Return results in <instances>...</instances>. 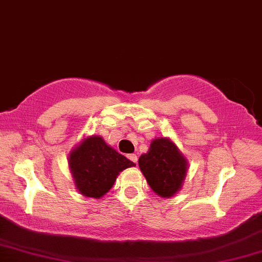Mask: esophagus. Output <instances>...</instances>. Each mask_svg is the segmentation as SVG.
<instances>
[{"instance_id": "1", "label": "esophagus", "mask_w": 262, "mask_h": 262, "mask_svg": "<svg viewBox=\"0 0 262 262\" xmlns=\"http://www.w3.org/2000/svg\"><path fill=\"white\" fill-rule=\"evenodd\" d=\"M127 158H128V159H130V160L132 161V163H135V164H136V165H137V161H138V158H137V156H136V154H128V156H127Z\"/></svg>"}]
</instances>
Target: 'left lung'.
<instances>
[{
	"label": "left lung",
	"instance_id": "left-lung-1",
	"mask_svg": "<svg viewBox=\"0 0 262 262\" xmlns=\"http://www.w3.org/2000/svg\"><path fill=\"white\" fill-rule=\"evenodd\" d=\"M140 169L150 188L163 198H170L181 188L186 177L187 161L167 138H158L138 159Z\"/></svg>",
	"mask_w": 262,
	"mask_h": 262
}]
</instances>
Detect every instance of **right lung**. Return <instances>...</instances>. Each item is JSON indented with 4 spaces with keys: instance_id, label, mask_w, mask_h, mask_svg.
<instances>
[{
    "instance_id": "add662e5",
    "label": "right lung",
    "mask_w": 262,
    "mask_h": 262,
    "mask_svg": "<svg viewBox=\"0 0 262 262\" xmlns=\"http://www.w3.org/2000/svg\"><path fill=\"white\" fill-rule=\"evenodd\" d=\"M75 185L89 198H101L114 185L119 172L135 163L105 143L102 137L86 138L69 157Z\"/></svg>"
}]
</instances>
